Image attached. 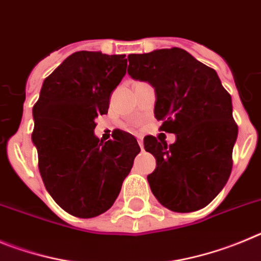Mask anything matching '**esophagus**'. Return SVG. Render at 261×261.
Returning a JSON list of instances; mask_svg holds the SVG:
<instances>
[{
    "instance_id": "34e87169",
    "label": "esophagus",
    "mask_w": 261,
    "mask_h": 261,
    "mask_svg": "<svg viewBox=\"0 0 261 261\" xmlns=\"http://www.w3.org/2000/svg\"><path fill=\"white\" fill-rule=\"evenodd\" d=\"M136 140H138V143H139L140 148H142V149H143V138H142V136H136Z\"/></svg>"
}]
</instances>
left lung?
Wrapping results in <instances>:
<instances>
[{"label": "left lung", "mask_w": 261, "mask_h": 261, "mask_svg": "<svg viewBox=\"0 0 261 261\" xmlns=\"http://www.w3.org/2000/svg\"><path fill=\"white\" fill-rule=\"evenodd\" d=\"M128 75L154 88V117L161 130L175 134L168 145L145 136L156 159L147 177L160 204L173 212H194L220 194L231 173L238 136L231 96L217 72L179 48L128 56Z\"/></svg>", "instance_id": "8db88e82"}]
</instances>
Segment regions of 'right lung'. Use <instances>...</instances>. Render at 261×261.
<instances>
[{
  "mask_svg": "<svg viewBox=\"0 0 261 261\" xmlns=\"http://www.w3.org/2000/svg\"><path fill=\"white\" fill-rule=\"evenodd\" d=\"M126 65L125 55L75 51L44 81L32 109V143L44 185L76 217H96L113 205L140 152L130 134L118 131L102 142L93 133Z\"/></svg>",
  "mask_w": 261,
  "mask_h": 261,
  "instance_id": "add662e5",
  "label": "right lung"
}]
</instances>
